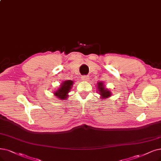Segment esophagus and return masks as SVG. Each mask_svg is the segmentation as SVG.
<instances>
[{"label": "esophagus", "instance_id": "esophagus-1", "mask_svg": "<svg viewBox=\"0 0 161 161\" xmlns=\"http://www.w3.org/2000/svg\"><path fill=\"white\" fill-rule=\"evenodd\" d=\"M82 80H84V81H88L89 80V76H82Z\"/></svg>", "mask_w": 161, "mask_h": 161}]
</instances>
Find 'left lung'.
I'll return each instance as SVG.
<instances>
[{
	"instance_id": "1",
	"label": "left lung",
	"mask_w": 161,
	"mask_h": 161,
	"mask_svg": "<svg viewBox=\"0 0 161 161\" xmlns=\"http://www.w3.org/2000/svg\"><path fill=\"white\" fill-rule=\"evenodd\" d=\"M98 89L100 91V94L102 96V98H108L109 96H110L111 95V92L110 91H108L107 89H105L104 86H103V83L98 82Z\"/></svg>"
}]
</instances>
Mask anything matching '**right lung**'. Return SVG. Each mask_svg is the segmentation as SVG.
Segmentation results:
<instances>
[{
	"mask_svg": "<svg viewBox=\"0 0 161 161\" xmlns=\"http://www.w3.org/2000/svg\"><path fill=\"white\" fill-rule=\"evenodd\" d=\"M73 82L72 80H65L61 85V87L54 92V94L60 99H65L67 98V94L71 88Z\"/></svg>",
	"mask_w": 161,
	"mask_h": 161,
	"instance_id": "add662e5",
	"label": "right lung"
}]
</instances>
